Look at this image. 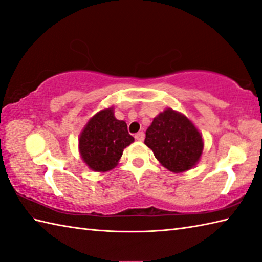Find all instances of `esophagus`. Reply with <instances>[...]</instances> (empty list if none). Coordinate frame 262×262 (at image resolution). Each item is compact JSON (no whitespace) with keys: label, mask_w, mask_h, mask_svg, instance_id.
Here are the masks:
<instances>
[{"label":"esophagus","mask_w":262,"mask_h":262,"mask_svg":"<svg viewBox=\"0 0 262 262\" xmlns=\"http://www.w3.org/2000/svg\"><path fill=\"white\" fill-rule=\"evenodd\" d=\"M144 137H145V135H144V133L140 132V133H137V134L135 135V140L138 141V142H142L144 140Z\"/></svg>","instance_id":"obj_1"}]
</instances>
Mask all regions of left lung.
<instances>
[{
    "instance_id": "obj_1",
    "label": "left lung",
    "mask_w": 262,
    "mask_h": 262,
    "mask_svg": "<svg viewBox=\"0 0 262 262\" xmlns=\"http://www.w3.org/2000/svg\"><path fill=\"white\" fill-rule=\"evenodd\" d=\"M144 143L159 163L173 173L196 166L204 151V138L198 128L187 116L171 108L153 119Z\"/></svg>"
}]
</instances>
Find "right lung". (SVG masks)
<instances>
[{"label":"right lung","instance_id":"1","mask_svg":"<svg viewBox=\"0 0 262 262\" xmlns=\"http://www.w3.org/2000/svg\"><path fill=\"white\" fill-rule=\"evenodd\" d=\"M134 141L126 122L117 119L114 107H109L86 122L79 137V152L89 169L107 172L116 168L124 149Z\"/></svg>","mask_w":262,"mask_h":262}]
</instances>
